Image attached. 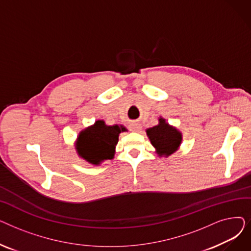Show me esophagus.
I'll use <instances>...</instances> for the list:
<instances>
[{
    "mask_svg": "<svg viewBox=\"0 0 251 251\" xmlns=\"http://www.w3.org/2000/svg\"><path fill=\"white\" fill-rule=\"evenodd\" d=\"M141 128V125L138 123V122H134L130 125V130L133 131V132H137V131H139Z\"/></svg>",
    "mask_w": 251,
    "mask_h": 251,
    "instance_id": "1",
    "label": "esophagus"
}]
</instances>
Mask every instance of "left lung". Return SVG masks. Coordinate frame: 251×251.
I'll return each instance as SVG.
<instances>
[{
  "label": "left lung",
  "instance_id": "left-lung-1",
  "mask_svg": "<svg viewBox=\"0 0 251 251\" xmlns=\"http://www.w3.org/2000/svg\"><path fill=\"white\" fill-rule=\"evenodd\" d=\"M147 134L159 156H169L180 147L182 134L175 127L169 125L165 119L160 118L159 124L149 128Z\"/></svg>",
  "mask_w": 251,
  "mask_h": 251
}]
</instances>
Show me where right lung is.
Masks as SVG:
<instances>
[{"mask_svg":"<svg viewBox=\"0 0 251 251\" xmlns=\"http://www.w3.org/2000/svg\"><path fill=\"white\" fill-rule=\"evenodd\" d=\"M126 128L118 125L108 126L102 120L82 130L77 138L76 150L82 159L92 165H100L104 160H112L119 134Z\"/></svg>","mask_w":251,"mask_h":251,"instance_id":"1","label":"right lung"}]
</instances>
